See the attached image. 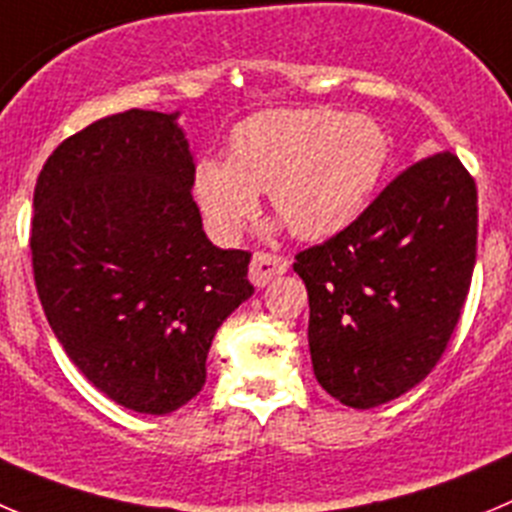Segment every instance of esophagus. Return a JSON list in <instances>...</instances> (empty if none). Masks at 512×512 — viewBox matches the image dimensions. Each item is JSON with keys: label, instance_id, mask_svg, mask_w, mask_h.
I'll list each match as a JSON object with an SVG mask.
<instances>
[{"label": "esophagus", "instance_id": "esophagus-1", "mask_svg": "<svg viewBox=\"0 0 512 512\" xmlns=\"http://www.w3.org/2000/svg\"><path fill=\"white\" fill-rule=\"evenodd\" d=\"M290 262L283 255H272V252H255L250 262V280L255 288H265L272 278H278L288 272Z\"/></svg>", "mask_w": 512, "mask_h": 512}]
</instances>
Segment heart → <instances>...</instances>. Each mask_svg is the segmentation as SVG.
<instances>
[{
  "label": "heart",
  "mask_w": 512,
  "mask_h": 512,
  "mask_svg": "<svg viewBox=\"0 0 512 512\" xmlns=\"http://www.w3.org/2000/svg\"><path fill=\"white\" fill-rule=\"evenodd\" d=\"M389 161V138L366 116L267 111L229 136V161L202 159L194 194L219 240L242 234L267 191L272 209L300 240L343 232L364 212Z\"/></svg>",
  "instance_id": "obj_1"
}]
</instances>
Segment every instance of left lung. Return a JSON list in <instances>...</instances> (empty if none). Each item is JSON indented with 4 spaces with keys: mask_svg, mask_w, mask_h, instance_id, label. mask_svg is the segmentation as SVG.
Segmentation results:
<instances>
[{
    "mask_svg": "<svg viewBox=\"0 0 512 512\" xmlns=\"http://www.w3.org/2000/svg\"><path fill=\"white\" fill-rule=\"evenodd\" d=\"M477 257V186L450 151L401 171L356 222L295 255L315 379L374 409L427 379L455 333Z\"/></svg>",
    "mask_w": 512,
    "mask_h": 512,
    "instance_id": "obj_1",
    "label": "left lung"
}]
</instances>
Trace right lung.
Masks as SVG:
<instances>
[{
    "label": "right lung",
    "mask_w": 512,
    "mask_h": 512,
    "mask_svg": "<svg viewBox=\"0 0 512 512\" xmlns=\"http://www.w3.org/2000/svg\"><path fill=\"white\" fill-rule=\"evenodd\" d=\"M179 113L100 118L42 166L32 270L52 333L121 407L169 414L202 391L217 328L255 288L250 252L207 240Z\"/></svg>",
    "instance_id": "obj_1"
}]
</instances>
